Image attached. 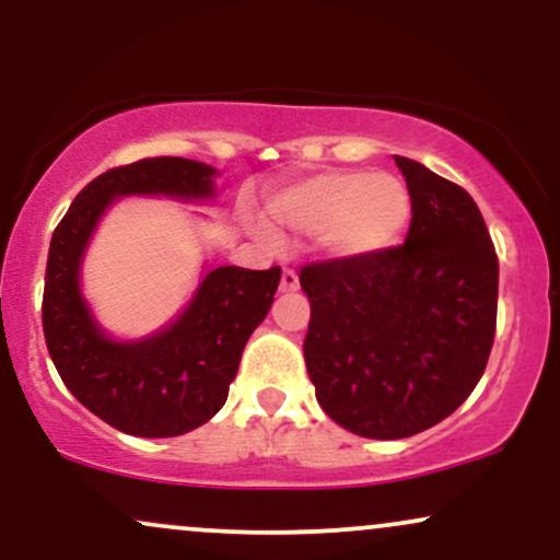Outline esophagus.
Masks as SVG:
<instances>
[{
  "label": "esophagus",
  "instance_id": "esophagus-1",
  "mask_svg": "<svg viewBox=\"0 0 560 560\" xmlns=\"http://www.w3.org/2000/svg\"><path fill=\"white\" fill-rule=\"evenodd\" d=\"M279 289L284 294H292V292H298V289H300V279H298V273L292 271V268H284V273H281Z\"/></svg>",
  "mask_w": 560,
  "mask_h": 560
}]
</instances>
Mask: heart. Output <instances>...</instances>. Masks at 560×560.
Here are the masks:
<instances>
[{"mask_svg": "<svg viewBox=\"0 0 560 560\" xmlns=\"http://www.w3.org/2000/svg\"><path fill=\"white\" fill-rule=\"evenodd\" d=\"M268 221L298 236L318 234L331 260H365L389 253L413 215L408 184L392 173L324 171L281 186L266 199Z\"/></svg>", "mask_w": 560, "mask_h": 560, "instance_id": "heart-1", "label": "heart"}]
</instances>
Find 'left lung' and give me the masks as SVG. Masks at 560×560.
<instances>
[{"mask_svg": "<svg viewBox=\"0 0 560 560\" xmlns=\"http://www.w3.org/2000/svg\"><path fill=\"white\" fill-rule=\"evenodd\" d=\"M395 160L413 197L405 244L300 273L320 408L369 440L447 419L485 374L498 316V255L477 202L427 165Z\"/></svg>", "mask_w": 560, "mask_h": 560, "instance_id": "1", "label": "left lung"}]
</instances>
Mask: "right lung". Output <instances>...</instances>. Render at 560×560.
I'll return each mask as SVG.
<instances>
[{"label": "right lung", "instance_id": "obj_1", "mask_svg": "<svg viewBox=\"0 0 560 560\" xmlns=\"http://www.w3.org/2000/svg\"><path fill=\"white\" fill-rule=\"evenodd\" d=\"M218 168L186 158H150L96 176L73 199L49 244L44 339L70 395L118 432L178 436L208 423L229 397L249 334L273 305L281 268H199L176 318L144 337L120 339L83 298V258L107 210L126 197L184 205L215 199Z\"/></svg>", "mask_w": 560, "mask_h": 560}]
</instances>
